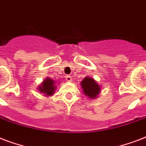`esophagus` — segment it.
<instances>
[{"label": "esophagus", "instance_id": "esophagus-1", "mask_svg": "<svg viewBox=\"0 0 146 146\" xmlns=\"http://www.w3.org/2000/svg\"><path fill=\"white\" fill-rule=\"evenodd\" d=\"M65 78H66V80L67 81V82H71V81H72V77H71L70 76L66 75Z\"/></svg>", "mask_w": 146, "mask_h": 146}]
</instances>
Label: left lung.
Listing matches in <instances>:
<instances>
[{"instance_id": "left-lung-1", "label": "left lung", "mask_w": 146, "mask_h": 146, "mask_svg": "<svg viewBox=\"0 0 146 146\" xmlns=\"http://www.w3.org/2000/svg\"><path fill=\"white\" fill-rule=\"evenodd\" d=\"M81 86L82 88V92H84L85 96H88L89 98H95L98 96L101 92V87L96 80L86 76L81 82Z\"/></svg>"}]
</instances>
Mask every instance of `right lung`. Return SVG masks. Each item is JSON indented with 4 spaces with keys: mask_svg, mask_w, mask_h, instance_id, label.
Segmentation results:
<instances>
[{
    "mask_svg": "<svg viewBox=\"0 0 146 146\" xmlns=\"http://www.w3.org/2000/svg\"><path fill=\"white\" fill-rule=\"evenodd\" d=\"M55 82L50 78H46L43 81L41 86H38V90L41 93L44 94V96H50L54 93L56 86H54Z\"/></svg>",
    "mask_w": 146,
    "mask_h": 146,
    "instance_id": "obj_1",
    "label": "right lung"
}]
</instances>
